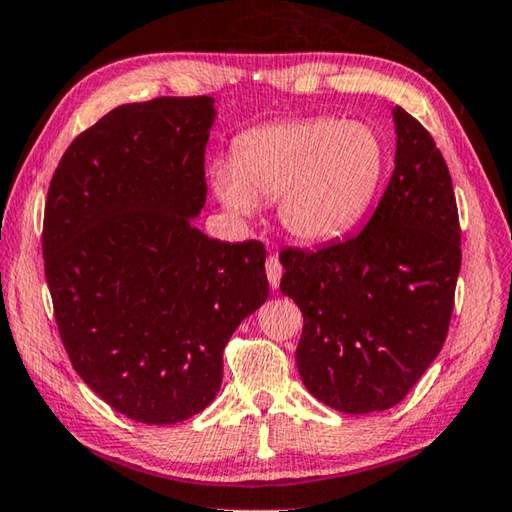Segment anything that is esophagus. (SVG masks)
Masks as SVG:
<instances>
[{"label": "esophagus", "instance_id": "1", "mask_svg": "<svg viewBox=\"0 0 512 512\" xmlns=\"http://www.w3.org/2000/svg\"><path fill=\"white\" fill-rule=\"evenodd\" d=\"M265 272H267L269 285H272L274 289H278V285H281V276H283L281 260H278L276 256H269L267 263H265Z\"/></svg>", "mask_w": 512, "mask_h": 512}]
</instances>
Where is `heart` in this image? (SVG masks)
Returning <instances> with one entry per match:
<instances>
[{
	"label": "heart",
	"mask_w": 512,
	"mask_h": 512,
	"mask_svg": "<svg viewBox=\"0 0 512 512\" xmlns=\"http://www.w3.org/2000/svg\"><path fill=\"white\" fill-rule=\"evenodd\" d=\"M385 171V144L365 122L312 118L256 127L234 162L209 171L214 196L245 218L276 200L278 220L301 243H327L368 214Z\"/></svg>",
	"instance_id": "1"
}]
</instances>
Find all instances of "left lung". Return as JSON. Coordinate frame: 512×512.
<instances>
[{
	"label": "left lung",
	"mask_w": 512,
	"mask_h": 512,
	"mask_svg": "<svg viewBox=\"0 0 512 512\" xmlns=\"http://www.w3.org/2000/svg\"><path fill=\"white\" fill-rule=\"evenodd\" d=\"M392 122L394 171L361 234L281 252V292L305 321L298 374L314 399L347 414L397 406L437 359L461 267L446 160L401 106Z\"/></svg>",
	"instance_id": "left-lung-1"
}]
</instances>
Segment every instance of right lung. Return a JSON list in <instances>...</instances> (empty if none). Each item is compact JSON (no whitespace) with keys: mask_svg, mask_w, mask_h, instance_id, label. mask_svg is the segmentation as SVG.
<instances>
[{"mask_svg":"<svg viewBox=\"0 0 512 512\" xmlns=\"http://www.w3.org/2000/svg\"><path fill=\"white\" fill-rule=\"evenodd\" d=\"M216 100L122 104L77 136L44 211V269L75 372L113 410L171 426L216 399L223 350L267 301L265 247L194 225Z\"/></svg>","mask_w":512,"mask_h":512,"instance_id":"1","label":"right lung"}]
</instances>
